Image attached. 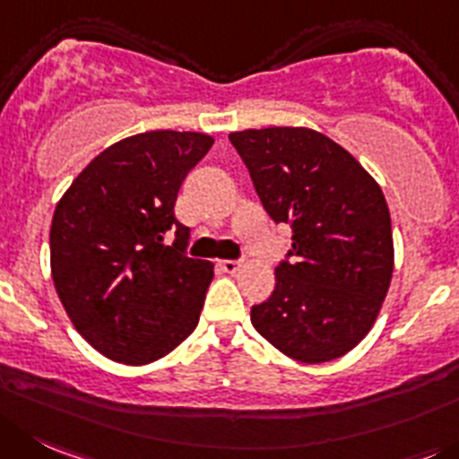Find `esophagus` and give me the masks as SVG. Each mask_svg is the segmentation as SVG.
I'll return each instance as SVG.
<instances>
[{"instance_id": "esophagus-1", "label": "esophagus", "mask_w": 459, "mask_h": 459, "mask_svg": "<svg viewBox=\"0 0 459 459\" xmlns=\"http://www.w3.org/2000/svg\"><path fill=\"white\" fill-rule=\"evenodd\" d=\"M239 260H220V269L226 273H235L239 269Z\"/></svg>"}]
</instances>
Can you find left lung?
Returning a JSON list of instances; mask_svg holds the SVG:
<instances>
[{
    "instance_id": "obj_1",
    "label": "left lung",
    "mask_w": 459,
    "mask_h": 459,
    "mask_svg": "<svg viewBox=\"0 0 459 459\" xmlns=\"http://www.w3.org/2000/svg\"><path fill=\"white\" fill-rule=\"evenodd\" d=\"M267 215L292 229L255 331L297 362L342 358L365 340L394 272L383 190L344 147L303 126L230 133Z\"/></svg>"
}]
</instances>
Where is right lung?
<instances>
[{
  "label": "right lung",
  "instance_id": "add662e5",
  "mask_svg": "<svg viewBox=\"0 0 459 459\" xmlns=\"http://www.w3.org/2000/svg\"><path fill=\"white\" fill-rule=\"evenodd\" d=\"M212 143L195 131L124 138L94 158L56 205V292L81 337L115 362H156L199 324L212 264L186 255L190 229L174 217V204ZM169 237L175 242L167 245Z\"/></svg>",
  "mask_w": 459,
  "mask_h": 459
}]
</instances>
